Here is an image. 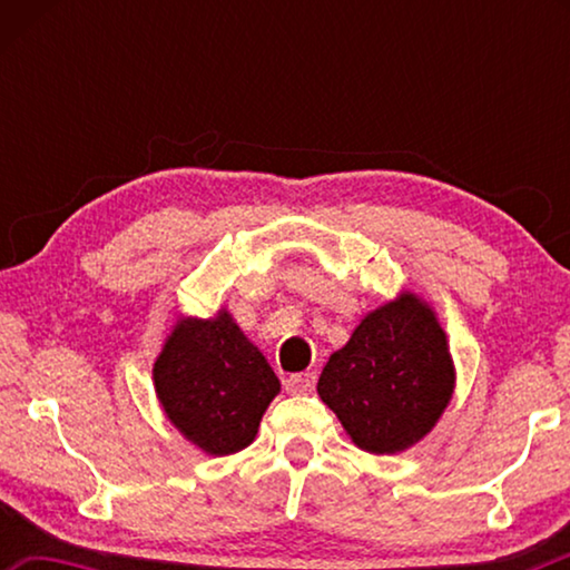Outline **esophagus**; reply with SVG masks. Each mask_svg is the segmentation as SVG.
<instances>
[{"label": "esophagus", "mask_w": 570, "mask_h": 570, "mask_svg": "<svg viewBox=\"0 0 570 570\" xmlns=\"http://www.w3.org/2000/svg\"><path fill=\"white\" fill-rule=\"evenodd\" d=\"M314 384H316V372H302V374H292V377L284 382V387L288 394H308L314 390Z\"/></svg>", "instance_id": "34e87169"}]
</instances>
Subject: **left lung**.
Segmentation results:
<instances>
[{"instance_id": "left-lung-1", "label": "left lung", "mask_w": 570, "mask_h": 570, "mask_svg": "<svg viewBox=\"0 0 570 570\" xmlns=\"http://www.w3.org/2000/svg\"><path fill=\"white\" fill-rule=\"evenodd\" d=\"M316 392L360 450L397 455L417 445L455 392V362L435 308L414 292L372 308L330 356Z\"/></svg>"}]
</instances>
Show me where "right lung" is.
Instances as JSON below:
<instances>
[{
	"label": "right lung",
	"mask_w": 570,
	"mask_h": 570,
	"mask_svg": "<svg viewBox=\"0 0 570 570\" xmlns=\"http://www.w3.org/2000/svg\"><path fill=\"white\" fill-rule=\"evenodd\" d=\"M163 412L190 445L224 458L248 448L282 384L228 308L178 316L153 364Z\"/></svg>",
	"instance_id": "obj_1"
}]
</instances>
